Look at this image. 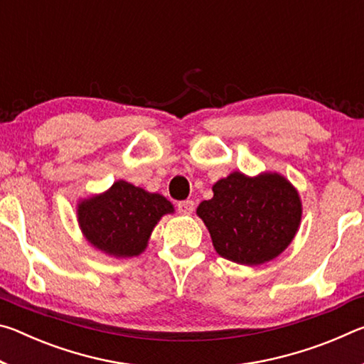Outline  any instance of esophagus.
I'll return each mask as SVG.
<instances>
[{
  "label": "esophagus",
  "mask_w": 364,
  "mask_h": 364,
  "mask_svg": "<svg viewBox=\"0 0 364 364\" xmlns=\"http://www.w3.org/2000/svg\"><path fill=\"white\" fill-rule=\"evenodd\" d=\"M178 212L181 215H191L194 210V202L193 200H183V202H178Z\"/></svg>",
  "instance_id": "34e87169"
}]
</instances>
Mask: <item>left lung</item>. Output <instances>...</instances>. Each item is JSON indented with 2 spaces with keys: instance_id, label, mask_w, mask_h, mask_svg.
Wrapping results in <instances>:
<instances>
[{
  "instance_id": "obj_1",
  "label": "left lung",
  "mask_w": 364,
  "mask_h": 364,
  "mask_svg": "<svg viewBox=\"0 0 364 364\" xmlns=\"http://www.w3.org/2000/svg\"><path fill=\"white\" fill-rule=\"evenodd\" d=\"M212 191V199L197 207V217L226 260L247 267L267 263L282 254L299 231L300 196L279 173L232 171Z\"/></svg>"
}]
</instances>
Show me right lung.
I'll use <instances>...</instances> for the list:
<instances>
[{
  "mask_svg": "<svg viewBox=\"0 0 364 364\" xmlns=\"http://www.w3.org/2000/svg\"><path fill=\"white\" fill-rule=\"evenodd\" d=\"M173 212L164 196L119 180L106 193L80 202L77 217L80 230L93 247L128 258L143 254L159 220Z\"/></svg>",
  "mask_w": 364,
  "mask_h": 364,
  "instance_id": "add662e5",
  "label": "right lung"
}]
</instances>
